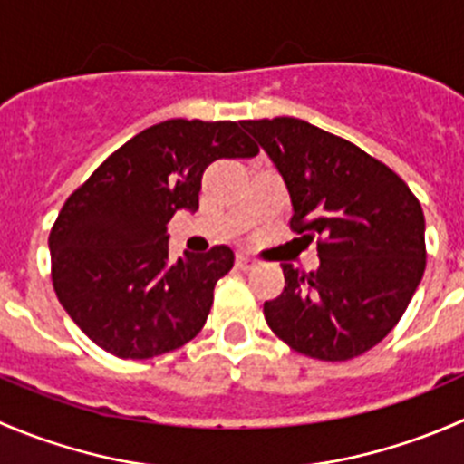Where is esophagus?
Here are the masks:
<instances>
[{
	"label": "esophagus",
	"mask_w": 464,
	"mask_h": 464,
	"mask_svg": "<svg viewBox=\"0 0 464 464\" xmlns=\"http://www.w3.org/2000/svg\"><path fill=\"white\" fill-rule=\"evenodd\" d=\"M236 265H237V269H251L256 265V260H251L249 256H245V254H237Z\"/></svg>",
	"instance_id": "34e87169"
}]
</instances>
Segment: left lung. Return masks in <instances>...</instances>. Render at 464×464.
Returning a JSON list of instances; mask_svg holds the SVG:
<instances>
[{
    "label": "left lung",
    "mask_w": 464,
    "mask_h": 464,
    "mask_svg": "<svg viewBox=\"0 0 464 464\" xmlns=\"http://www.w3.org/2000/svg\"><path fill=\"white\" fill-rule=\"evenodd\" d=\"M240 124L285 181L290 231L317 242V272L281 265L285 287L265 301L267 326L314 361L370 352L397 326L424 276L420 199L388 165L304 120Z\"/></svg>",
    "instance_id": "8db88e82"
}]
</instances>
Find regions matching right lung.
<instances>
[{"label":"right lung","mask_w":464,"mask_h":464,"mask_svg":"<svg viewBox=\"0 0 464 464\" xmlns=\"http://www.w3.org/2000/svg\"><path fill=\"white\" fill-rule=\"evenodd\" d=\"M240 122L168 120L112 151L63 204L52 233V283L76 326L103 352L145 361L204 328L215 283L231 272L227 245L169 260L168 222L199 208L218 159H251Z\"/></svg>","instance_id":"add662e5"}]
</instances>
